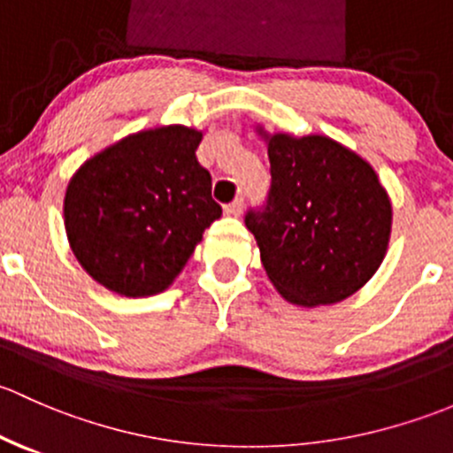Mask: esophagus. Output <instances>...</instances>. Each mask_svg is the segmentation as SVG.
Listing matches in <instances>:
<instances>
[{
	"instance_id": "obj_1",
	"label": "esophagus",
	"mask_w": 453,
	"mask_h": 453,
	"mask_svg": "<svg viewBox=\"0 0 453 453\" xmlns=\"http://www.w3.org/2000/svg\"><path fill=\"white\" fill-rule=\"evenodd\" d=\"M242 207H244V198H242V196H237V198L233 200V203L226 204L225 211L228 213V216H240Z\"/></svg>"
}]
</instances>
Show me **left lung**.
Returning <instances> with one entry per match:
<instances>
[{
  "mask_svg": "<svg viewBox=\"0 0 453 453\" xmlns=\"http://www.w3.org/2000/svg\"><path fill=\"white\" fill-rule=\"evenodd\" d=\"M270 189L244 222L273 286L296 305L338 303L380 268L393 209L375 170L320 134L268 137Z\"/></svg>",
  "mask_w": 453,
  "mask_h": 453,
  "instance_id": "left-lung-1",
  "label": "left lung"
}]
</instances>
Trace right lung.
Wrapping results in <instances>:
<instances>
[{"label":"right lung","instance_id":"add662e5","mask_svg":"<svg viewBox=\"0 0 453 453\" xmlns=\"http://www.w3.org/2000/svg\"><path fill=\"white\" fill-rule=\"evenodd\" d=\"M203 134L163 126L88 158L69 180L65 228L82 268L124 296L163 292L222 216L196 158Z\"/></svg>","mask_w":453,"mask_h":453}]
</instances>
